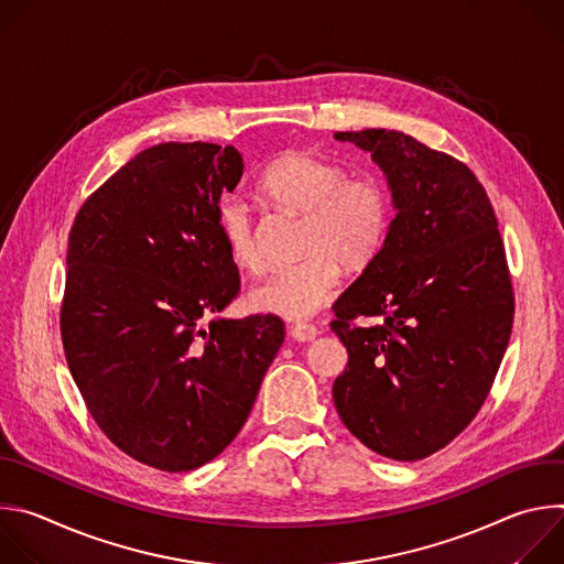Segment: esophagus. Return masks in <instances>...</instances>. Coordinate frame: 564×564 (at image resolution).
I'll use <instances>...</instances> for the list:
<instances>
[{
  "instance_id": "obj_1",
  "label": "esophagus",
  "mask_w": 564,
  "mask_h": 564,
  "mask_svg": "<svg viewBox=\"0 0 564 564\" xmlns=\"http://www.w3.org/2000/svg\"><path fill=\"white\" fill-rule=\"evenodd\" d=\"M316 333H318L316 326L307 324V321H296V324L290 330L292 339H296V341H312L316 337Z\"/></svg>"
}]
</instances>
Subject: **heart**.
<instances>
[{"instance_id": "heart-1", "label": "heart", "mask_w": 564, "mask_h": 564, "mask_svg": "<svg viewBox=\"0 0 564 564\" xmlns=\"http://www.w3.org/2000/svg\"><path fill=\"white\" fill-rule=\"evenodd\" d=\"M261 192L276 205L303 214L301 252L292 265L274 268L248 294L254 310L299 318L326 305L337 290L341 265L368 268L390 231V194L372 176H346L337 163L312 153L279 155L261 176ZM229 259L246 270L261 265L257 227L246 200L227 196L216 209Z\"/></svg>"}]
</instances>
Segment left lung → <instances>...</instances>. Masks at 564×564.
Wrapping results in <instances>:
<instances>
[{"instance_id": "8db88e82", "label": "left lung", "mask_w": 564, "mask_h": 564, "mask_svg": "<svg viewBox=\"0 0 564 564\" xmlns=\"http://www.w3.org/2000/svg\"><path fill=\"white\" fill-rule=\"evenodd\" d=\"M370 151L397 209L379 257L333 305L348 350L333 399L370 451L415 462L453 442L494 386L513 285L494 205L457 158L386 129L337 131ZM359 315H375L359 327Z\"/></svg>"}]
</instances>
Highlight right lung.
Returning a JSON list of instances; mask_svg holds the SVG:
<instances>
[{
    "instance_id": "1",
    "label": "right lung",
    "mask_w": 564,
    "mask_h": 564,
    "mask_svg": "<svg viewBox=\"0 0 564 564\" xmlns=\"http://www.w3.org/2000/svg\"><path fill=\"white\" fill-rule=\"evenodd\" d=\"M240 176L231 144H155L85 200L68 234V370L102 433L158 470H194L229 446L285 339L276 314L205 326L240 290L216 220Z\"/></svg>"
}]
</instances>
